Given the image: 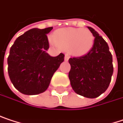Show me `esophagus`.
I'll use <instances>...</instances> for the list:
<instances>
[{"label": "esophagus", "mask_w": 123, "mask_h": 123, "mask_svg": "<svg viewBox=\"0 0 123 123\" xmlns=\"http://www.w3.org/2000/svg\"><path fill=\"white\" fill-rule=\"evenodd\" d=\"M69 59V56L68 54H65V56H64V61L65 62H67Z\"/></svg>", "instance_id": "obj_1"}]
</instances>
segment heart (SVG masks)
Returning a JSON list of instances; mask_svg holds the SVG:
<instances>
[{
  "label": "heart",
  "instance_id": "heart-1",
  "mask_svg": "<svg viewBox=\"0 0 123 123\" xmlns=\"http://www.w3.org/2000/svg\"><path fill=\"white\" fill-rule=\"evenodd\" d=\"M94 37L92 32L82 28H64L57 30L53 42L63 49H69L75 56L86 54L93 47Z\"/></svg>",
  "mask_w": 123,
  "mask_h": 123
}]
</instances>
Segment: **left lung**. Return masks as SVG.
Wrapping results in <instances>:
<instances>
[{
  "label": "left lung",
  "instance_id": "left-lung-1",
  "mask_svg": "<svg viewBox=\"0 0 123 123\" xmlns=\"http://www.w3.org/2000/svg\"><path fill=\"white\" fill-rule=\"evenodd\" d=\"M94 42L89 52L80 57L69 59L70 84L74 91L86 98H94L108 88L113 74L112 56L107 43L93 28Z\"/></svg>",
  "mask_w": 123,
  "mask_h": 123
}]
</instances>
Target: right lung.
<instances>
[{"label":"right lung","instance_id":"obj_1","mask_svg":"<svg viewBox=\"0 0 123 123\" xmlns=\"http://www.w3.org/2000/svg\"><path fill=\"white\" fill-rule=\"evenodd\" d=\"M52 27L31 29L20 35L11 47L8 72L13 86L25 95H37L47 90L54 72L64 62V54L51 56L47 37Z\"/></svg>","mask_w":123,"mask_h":123}]
</instances>
